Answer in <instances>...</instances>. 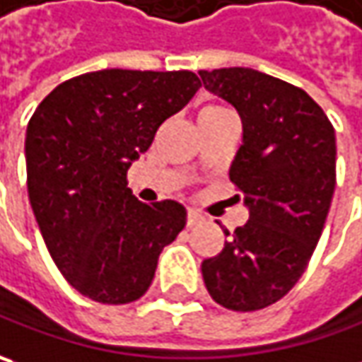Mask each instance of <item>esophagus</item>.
<instances>
[{
    "label": "esophagus",
    "mask_w": 362,
    "mask_h": 362,
    "mask_svg": "<svg viewBox=\"0 0 362 362\" xmlns=\"http://www.w3.org/2000/svg\"><path fill=\"white\" fill-rule=\"evenodd\" d=\"M202 221H204V216H202L200 212L192 211V209H190L188 214H186V225H188V227H194V225L202 223Z\"/></svg>",
    "instance_id": "34e87169"
}]
</instances>
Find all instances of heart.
Here are the masks:
<instances>
[{
  "instance_id": "heart-1",
  "label": "heart",
  "mask_w": 362,
  "mask_h": 362,
  "mask_svg": "<svg viewBox=\"0 0 362 362\" xmlns=\"http://www.w3.org/2000/svg\"><path fill=\"white\" fill-rule=\"evenodd\" d=\"M218 113H227V109L225 107H218V105H209V107L202 109L200 115H218Z\"/></svg>"
}]
</instances>
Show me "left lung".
Here are the masks:
<instances>
[{
    "label": "left lung",
    "instance_id": "left-lung-1",
    "mask_svg": "<svg viewBox=\"0 0 362 362\" xmlns=\"http://www.w3.org/2000/svg\"><path fill=\"white\" fill-rule=\"evenodd\" d=\"M198 74L243 123L228 178L249 211L200 269L216 304L253 312L296 286L318 245L337 184L334 127L306 90L265 72L235 66Z\"/></svg>",
    "mask_w": 362,
    "mask_h": 362
}]
</instances>
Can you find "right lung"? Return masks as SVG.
Returning <instances> with one entry per match:
<instances>
[{
	"label": "right lung",
	"mask_w": 362,
	"mask_h": 362,
	"mask_svg": "<svg viewBox=\"0 0 362 362\" xmlns=\"http://www.w3.org/2000/svg\"><path fill=\"white\" fill-rule=\"evenodd\" d=\"M198 88L190 71L87 72L58 85L28 123V197L42 239L66 281L95 302L141 298L186 225L180 202L144 204L125 178Z\"/></svg>",
	"instance_id": "obj_1"
}]
</instances>
